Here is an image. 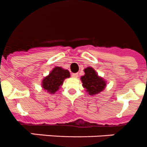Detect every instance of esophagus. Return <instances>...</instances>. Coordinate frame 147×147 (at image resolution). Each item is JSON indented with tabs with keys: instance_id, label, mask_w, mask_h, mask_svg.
I'll list each match as a JSON object with an SVG mask.
<instances>
[{
	"instance_id": "obj_1",
	"label": "esophagus",
	"mask_w": 147,
	"mask_h": 147,
	"mask_svg": "<svg viewBox=\"0 0 147 147\" xmlns=\"http://www.w3.org/2000/svg\"><path fill=\"white\" fill-rule=\"evenodd\" d=\"M71 76H72L73 78H75V79H76L79 75H78V74H72V75H71Z\"/></svg>"
}]
</instances>
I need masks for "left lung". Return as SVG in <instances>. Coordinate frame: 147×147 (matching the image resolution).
Here are the masks:
<instances>
[{"mask_svg":"<svg viewBox=\"0 0 147 147\" xmlns=\"http://www.w3.org/2000/svg\"><path fill=\"white\" fill-rule=\"evenodd\" d=\"M84 75L81 77V81L87 94L93 96L105 90L107 82L99 76L93 68L87 67L84 68Z\"/></svg>","mask_w":147,"mask_h":147,"instance_id":"1","label":"left lung"}]
</instances>
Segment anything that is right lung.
Segmentation results:
<instances>
[{
    "mask_svg": "<svg viewBox=\"0 0 147 147\" xmlns=\"http://www.w3.org/2000/svg\"><path fill=\"white\" fill-rule=\"evenodd\" d=\"M71 76L69 71L62 67H55L49 75L41 80V87L49 94H55L62 87L65 79Z\"/></svg>",
    "mask_w": 147,
    "mask_h": 147,
    "instance_id": "obj_1",
    "label": "right lung"
}]
</instances>
